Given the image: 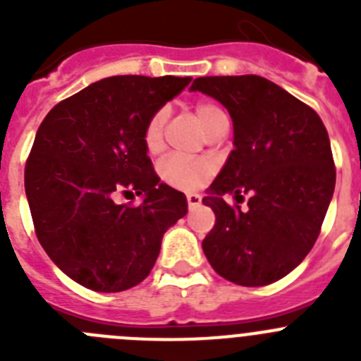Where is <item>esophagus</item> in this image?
<instances>
[{
    "label": "esophagus",
    "instance_id": "obj_1",
    "mask_svg": "<svg viewBox=\"0 0 361 361\" xmlns=\"http://www.w3.org/2000/svg\"><path fill=\"white\" fill-rule=\"evenodd\" d=\"M186 200H188V208L190 209L197 208V206H200V202H202L200 195H197V193H188Z\"/></svg>",
    "mask_w": 361,
    "mask_h": 361
}]
</instances>
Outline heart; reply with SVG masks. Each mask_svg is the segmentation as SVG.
<instances>
[{
    "instance_id": "obj_1",
    "label": "heart",
    "mask_w": 361,
    "mask_h": 361,
    "mask_svg": "<svg viewBox=\"0 0 361 361\" xmlns=\"http://www.w3.org/2000/svg\"><path fill=\"white\" fill-rule=\"evenodd\" d=\"M200 124L208 133H212L219 124L226 123L228 117L216 104L208 101H199L193 106ZM168 123V108H159L153 111L148 119L142 133L146 149L149 153L161 152L164 145V128ZM215 166L206 157H186V155H170L161 162V177L170 186L184 191L199 190L209 177H212Z\"/></svg>"
}]
</instances>
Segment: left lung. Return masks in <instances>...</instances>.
Wrapping results in <instances>:
<instances>
[{
    "label": "left lung",
    "mask_w": 361,
    "mask_h": 361,
    "mask_svg": "<svg viewBox=\"0 0 361 361\" xmlns=\"http://www.w3.org/2000/svg\"><path fill=\"white\" fill-rule=\"evenodd\" d=\"M191 90L212 95L233 121V145L202 202L216 220L202 240L220 276L245 288L267 286L298 266L320 235L336 170L318 114L260 75L199 78ZM247 192L248 208L229 207Z\"/></svg>",
    "instance_id": "8db88e82"
}]
</instances>
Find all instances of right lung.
<instances>
[{"label":"right lung","instance_id":"add662e5","mask_svg":"<svg viewBox=\"0 0 361 361\" xmlns=\"http://www.w3.org/2000/svg\"><path fill=\"white\" fill-rule=\"evenodd\" d=\"M191 78L114 75L57 103L41 123L25 166L37 240L73 282L119 293L149 275L166 229L188 212L162 184L142 133L153 111ZM142 195L141 204H117Z\"/></svg>","mask_w":361,"mask_h":361}]
</instances>
